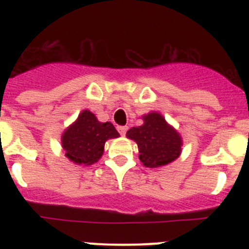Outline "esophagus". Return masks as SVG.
Listing matches in <instances>:
<instances>
[{
  "label": "esophagus",
  "instance_id": "obj_1",
  "mask_svg": "<svg viewBox=\"0 0 249 249\" xmlns=\"http://www.w3.org/2000/svg\"><path fill=\"white\" fill-rule=\"evenodd\" d=\"M117 129H118V132L121 133V136L126 135V132H127V127L126 126H118Z\"/></svg>",
  "mask_w": 249,
  "mask_h": 249
}]
</instances>
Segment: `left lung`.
<instances>
[{
	"mask_svg": "<svg viewBox=\"0 0 249 249\" xmlns=\"http://www.w3.org/2000/svg\"><path fill=\"white\" fill-rule=\"evenodd\" d=\"M142 120L143 124L132 127L126 135L137 143L142 164L148 168H158L172 163L182 153L181 135L160 112L143 114Z\"/></svg>",
	"mask_w": 249,
	"mask_h": 249,
	"instance_id": "8db88e82",
	"label": "left lung"
}]
</instances>
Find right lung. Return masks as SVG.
Masks as SVG:
<instances>
[{
	"mask_svg": "<svg viewBox=\"0 0 249 249\" xmlns=\"http://www.w3.org/2000/svg\"><path fill=\"white\" fill-rule=\"evenodd\" d=\"M120 137L111 122H100L89 109H83L77 120L63 131L61 144L68 160L87 167L98 162L106 141Z\"/></svg>",
	"mask_w": 249,
	"mask_h": 249,
	"instance_id": "1",
	"label": "right lung"
}]
</instances>
